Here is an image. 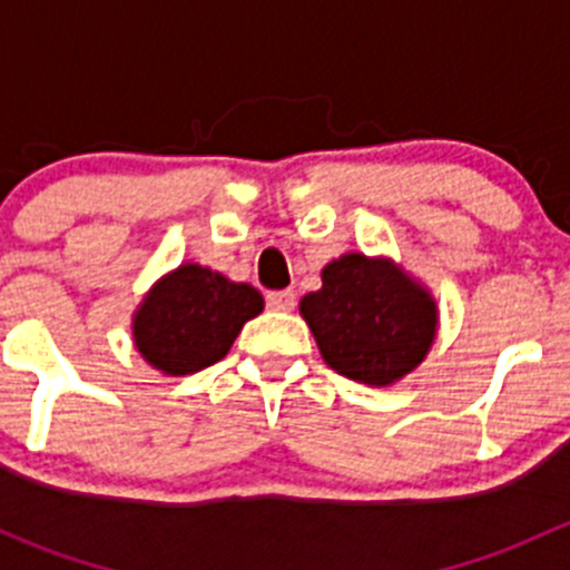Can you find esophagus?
<instances>
[{
	"label": "esophagus",
	"mask_w": 570,
	"mask_h": 570,
	"mask_svg": "<svg viewBox=\"0 0 570 570\" xmlns=\"http://www.w3.org/2000/svg\"><path fill=\"white\" fill-rule=\"evenodd\" d=\"M267 306L273 308V312H292V308H295V292L292 289L267 292Z\"/></svg>",
	"instance_id": "esophagus-1"
}]
</instances>
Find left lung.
I'll use <instances>...</instances> for the list:
<instances>
[{
  "mask_svg": "<svg viewBox=\"0 0 570 570\" xmlns=\"http://www.w3.org/2000/svg\"><path fill=\"white\" fill-rule=\"evenodd\" d=\"M301 317L333 372L377 389L411 375L439 333L433 292L394 258L358 250L322 267V286L303 295Z\"/></svg>",
  "mask_w": 570,
  "mask_h": 570,
  "instance_id": "left-lung-1",
  "label": "left lung"
}]
</instances>
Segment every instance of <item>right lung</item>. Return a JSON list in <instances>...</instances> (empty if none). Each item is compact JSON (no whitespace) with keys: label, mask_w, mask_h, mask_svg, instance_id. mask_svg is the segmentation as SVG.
<instances>
[{"label":"right lung","mask_w":570,"mask_h":570,"mask_svg":"<svg viewBox=\"0 0 570 570\" xmlns=\"http://www.w3.org/2000/svg\"><path fill=\"white\" fill-rule=\"evenodd\" d=\"M264 312L262 292L187 262L165 273L131 314V338L146 364L168 377L226 358L243 325Z\"/></svg>","instance_id":"right-lung-1"}]
</instances>
